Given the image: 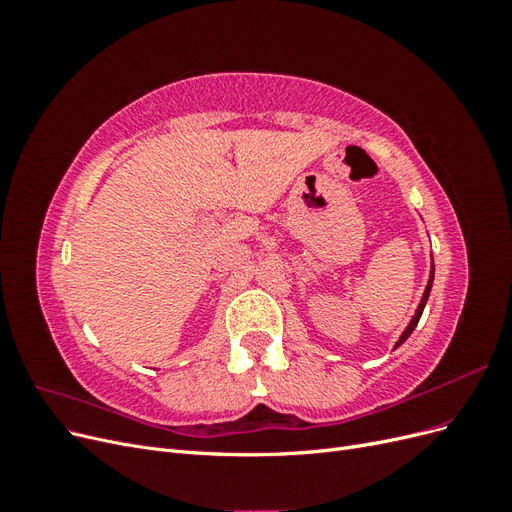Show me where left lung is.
I'll return each mask as SVG.
<instances>
[{
	"mask_svg": "<svg viewBox=\"0 0 512 512\" xmlns=\"http://www.w3.org/2000/svg\"><path fill=\"white\" fill-rule=\"evenodd\" d=\"M431 284H433V269H431V277H429V284H427V288H425V294H423V301H421V305H418V309H416V314H414V318H412V322L408 324V329L404 331V335L399 337V342H397V346L399 344H404L406 339L410 337V333L414 331V327L418 324V320H421V314H423V309H425V303H427V297H429V292H431Z\"/></svg>",
	"mask_w": 512,
	"mask_h": 512,
	"instance_id": "left-lung-1",
	"label": "left lung"
}]
</instances>
